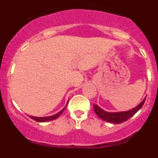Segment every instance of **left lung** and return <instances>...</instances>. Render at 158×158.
Segmentation results:
<instances>
[{"label":"left lung","mask_w":158,"mask_h":158,"mask_svg":"<svg viewBox=\"0 0 158 158\" xmlns=\"http://www.w3.org/2000/svg\"><path fill=\"white\" fill-rule=\"evenodd\" d=\"M145 100H146V99L142 100L137 107H134L131 110H129V111H121V112H107V111H105L103 109H101L96 104H93V109H94V111L96 115H98L100 118H102L103 120L106 121V122L112 123H123L127 120V119H129L139 109H141V107L144 104Z\"/></svg>","instance_id":"1"}]
</instances>
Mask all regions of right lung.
<instances>
[{
	"label": "right lung",
	"instance_id": "1",
	"mask_svg": "<svg viewBox=\"0 0 158 158\" xmlns=\"http://www.w3.org/2000/svg\"><path fill=\"white\" fill-rule=\"evenodd\" d=\"M69 102V101H68ZM68 104V103H67ZM67 104L65 105V107H64L63 109L62 110V111H60L59 112L57 113V114H55V115H51V116H47V117H34V116H30V118H31L32 119H34L35 121H36V122H47V121H51V120H54V119H55V118H58V117L61 115V114H62V112L64 111V110L65 109V107H66Z\"/></svg>",
	"mask_w": 158,
	"mask_h": 158
}]
</instances>
